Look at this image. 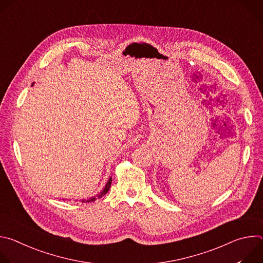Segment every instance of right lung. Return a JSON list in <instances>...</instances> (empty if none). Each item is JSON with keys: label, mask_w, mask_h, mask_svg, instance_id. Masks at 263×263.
Here are the masks:
<instances>
[{"label": "right lung", "mask_w": 263, "mask_h": 263, "mask_svg": "<svg viewBox=\"0 0 263 263\" xmlns=\"http://www.w3.org/2000/svg\"><path fill=\"white\" fill-rule=\"evenodd\" d=\"M33 85V84H32ZM111 182H112V178L110 177L109 179H108V181H107V183H106V185H105V187H104V190L98 195V198H102L103 196H105L107 193H108V191H109V189H110V185H111ZM97 200V198L96 197H93V198H90L89 200H87L86 201V203L87 202H93V201H96ZM83 202H85V201H83Z\"/></svg>", "instance_id": "right-lung-1"}]
</instances>
